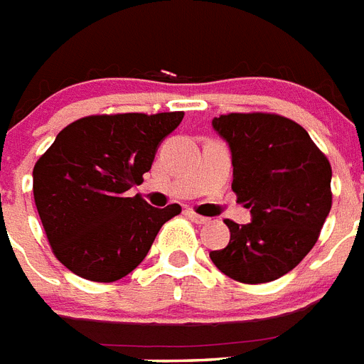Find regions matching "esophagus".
Returning a JSON list of instances; mask_svg holds the SVG:
<instances>
[{
  "label": "esophagus",
  "mask_w": 364,
  "mask_h": 364,
  "mask_svg": "<svg viewBox=\"0 0 364 364\" xmlns=\"http://www.w3.org/2000/svg\"><path fill=\"white\" fill-rule=\"evenodd\" d=\"M186 214H188V218H190L191 222L199 223V225H203V223H208V222H210V220H208V218L199 216V214H196V212H193V210H188V212H186Z\"/></svg>",
  "instance_id": "1"
}]
</instances>
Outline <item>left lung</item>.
Segmentation results:
<instances>
[{
  "instance_id": "8db88e82",
  "label": "left lung",
  "mask_w": 364,
  "mask_h": 364,
  "mask_svg": "<svg viewBox=\"0 0 364 364\" xmlns=\"http://www.w3.org/2000/svg\"><path fill=\"white\" fill-rule=\"evenodd\" d=\"M212 127L229 144L231 188L252 214L246 225L225 220L231 238L210 252L212 263L242 284L276 280L318 242L333 203L329 159L284 116L231 112Z\"/></svg>"
}]
</instances>
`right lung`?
<instances>
[{
	"label": "right lung",
	"mask_w": 364,
	"mask_h": 364,
	"mask_svg": "<svg viewBox=\"0 0 364 364\" xmlns=\"http://www.w3.org/2000/svg\"><path fill=\"white\" fill-rule=\"evenodd\" d=\"M184 112L101 114L73 122L33 167V197L52 252L80 278L116 282L146 257L178 205L150 206L142 182Z\"/></svg>",
	"instance_id": "obj_1"
}]
</instances>
